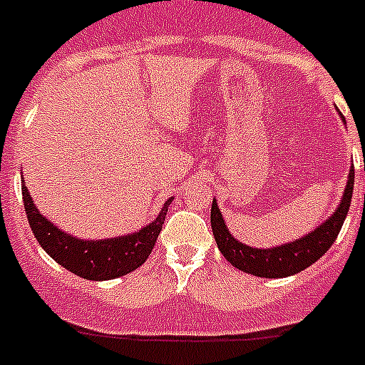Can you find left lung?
Here are the masks:
<instances>
[{
  "label": "left lung",
  "mask_w": 365,
  "mask_h": 365,
  "mask_svg": "<svg viewBox=\"0 0 365 365\" xmlns=\"http://www.w3.org/2000/svg\"><path fill=\"white\" fill-rule=\"evenodd\" d=\"M353 182H355V171H353L351 165L349 175H347L346 189H344L342 198H340L335 212L306 236L272 248H254L236 240L230 234L223 216H221L217 202L212 200L210 227H212L217 248L232 267L255 275V277L277 279L299 274L304 268L312 267L317 259H321L322 255L329 250V247L335 243L336 236L342 229L344 220L347 216V210H349V203H351Z\"/></svg>",
  "instance_id": "left-lung-1"
}]
</instances>
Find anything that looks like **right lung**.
<instances>
[{
    "mask_svg": "<svg viewBox=\"0 0 365 365\" xmlns=\"http://www.w3.org/2000/svg\"><path fill=\"white\" fill-rule=\"evenodd\" d=\"M21 190L26 217L37 243L61 267L88 281H110L142 267L155 248L156 237L165 221L167 207L175 200H167L158 216L140 230L106 240H81L64 232L39 212L23 178Z\"/></svg>",
    "mask_w": 365,
    "mask_h": 365,
    "instance_id": "obj_1",
    "label": "right lung"
}]
</instances>
